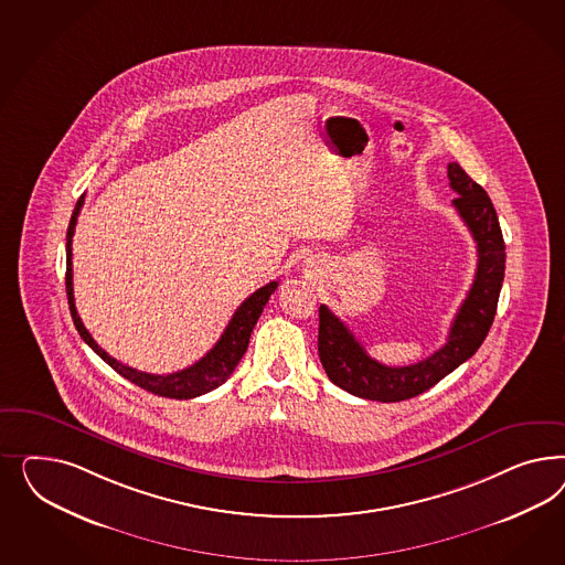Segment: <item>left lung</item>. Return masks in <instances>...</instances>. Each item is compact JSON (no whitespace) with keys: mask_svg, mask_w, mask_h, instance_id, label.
Wrapping results in <instances>:
<instances>
[{"mask_svg":"<svg viewBox=\"0 0 565 565\" xmlns=\"http://www.w3.org/2000/svg\"><path fill=\"white\" fill-rule=\"evenodd\" d=\"M454 206L477 242V274L458 310L444 348L408 366H387L366 354L362 343L326 307L319 308V359L329 381L348 394L375 402H402L430 390L456 371L484 342L495 319L505 275V244L489 194L458 163L447 166Z\"/></svg>","mask_w":565,"mask_h":565,"instance_id":"left-lung-1","label":"left lung"}]
</instances>
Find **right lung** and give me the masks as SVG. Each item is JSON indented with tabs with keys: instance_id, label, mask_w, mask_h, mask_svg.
Here are the masks:
<instances>
[{
	"instance_id": "1",
	"label": "right lung",
	"mask_w": 565,
	"mask_h": 565,
	"mask_svg": "<svg viewBox=\"0 0 565 565\" xmlns=\"http://www.w3.org/2000/svg\"><path fill=\"white\" fill-rule=\"evenodd\" d=\"M85 205V194L78 199V203L74 206V213L70 217L68 234H66V294H68L70 315L74 327L78 329L81 338L88 343V348H93L99 356H102L116 373H120L124 379L132 381L138 387L147 390L154 395L161 397H171V399H190L196 395L209 394L213 390H217L222 383H225L230 375L234 373V369L238 366L239 360L244 356L250 333L257 326L258 317L263 312L265 305L269 302V296L274 294L275 288L279 286V281H271L263 288H258L255 294H250L238 310L234 312L232 321L225 327L220 342L215 343L203 359L194 362L189 369H182L178 373L170 375H151V373H142L132 366H126L116 359H111L97 342L90 338V333L83 326L78 310L74 305V288H72V236H74V227L78 222V213Z\"/></svg>"
}]
</instances>
